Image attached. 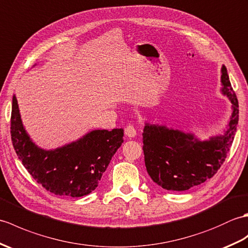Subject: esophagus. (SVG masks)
Masks as SVG:
<instances>
[{
  "instance_id": "esophagus-1",
  "label": "esophagus",
  "mask_w": 248,
  "mask_h": 248,
  "mask_svg": "<svg viewBox=\"0 0 248 248\" xmlns=\"http://www.w3.org/2000/svg\"><path fill=\"white\" fill-rule=\"evenodd\" d=\"M125 135L129 137V138H134L137 136V130L133 125H128L125 127Z\"/></svg>"
}]
</instances>
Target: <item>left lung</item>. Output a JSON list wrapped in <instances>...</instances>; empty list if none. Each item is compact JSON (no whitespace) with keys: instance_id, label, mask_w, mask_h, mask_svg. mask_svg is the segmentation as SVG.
Here are the masks:
<instances>
[{"instance_id":"left-lung-1","label":"left lung","mask_w":248,"mask_h":248,"mask_svg":"<svg viewBox=\"0 0 248 248\" xmlns=\"http://www.w3.org/2000/svg\"><path fill=\"white\" fill-rule=\"evenodd\" d=\"M221 72V91L232 109L224 135L202 141L191 133L145 123L142 136L146 170L163 189L189 190L213 177L225 161L238 126L239 104L225 65Z\"/></svg>"}]
</instances>
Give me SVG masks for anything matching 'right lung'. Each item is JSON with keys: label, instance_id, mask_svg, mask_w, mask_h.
<instances>
[{"label": "right lung", "instance_id": "add662e5", "mask_svg": "<svg viewBox=\"0 0 248 248\" xmlns=\"http://www.w3.org/2000/svg\"><path fill=\"white\" fill-rule=\"evenodd\" d=\"M10 134L16 155L38 184L56 195L81 197L98 186L112 156L122 145L124 130H92L56 150H42L26 133L14 95Z\"/></svg>", "mask_w": 248, "mask_h": 248}]
</instances>
